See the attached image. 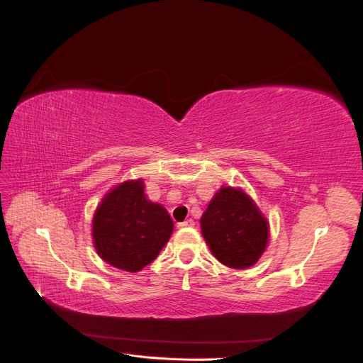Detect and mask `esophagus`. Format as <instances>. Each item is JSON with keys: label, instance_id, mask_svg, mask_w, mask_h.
Listing matches in <instances>:
<instances>
[{"label": "esophagus", "instance_id": "esophagus-1", "mask_svg": "<svg viewBox=\"0 0 363 363\" xmlns=\"http://www.w3.org/2000/svg\"><path fill=\"white\" fill-rule=\"evenodd\" d=\"M194 225H195V223L191 218L186 219V221H183V223H179V227H194Z\"/></svg>", "mask_w": 363, "mask_h": 363}]
</instances>
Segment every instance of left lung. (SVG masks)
<instances>
[{
	"label": "left lung",
	"instance_id": "1",
	"mask_svg": "<svg viewBox=\"0 0 363 363\" xmlns=\"http://www.w3.org/2000/svg\"><path fill=\"white\" fill-rule=\"evenodd\" d=\"M201 232L213 256L225 267L245 269L268 242V223L242 191L223 188L201 216Z\"/></svg>",
	"mask_w": 363,
	"mask_h": 363
}]
</instances>
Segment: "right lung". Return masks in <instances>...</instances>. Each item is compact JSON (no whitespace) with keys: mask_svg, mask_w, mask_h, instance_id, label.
<instances>
[{"mask_svg":"<svg viewBox=\"0 0 363 363\" xmlns=\"http://www.w3.org/2000/svg\"><path fill=\"white\" fill-rule=\"evenodd\" d=\"M172 219L144 194V182H125L108 192L94 215L96 252L115 268L136 272L155 260L172 233Z\"/></svg>","mask_w":363,"mask_h":363,"instance_id":"1","label":"right lung"}]
</instances>
